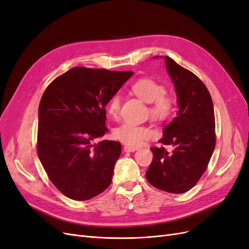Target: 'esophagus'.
I'll return each mask as SVG.
<instances>
[{
    "instance_id": "obj_1",
    "label": "esophagus",
    "mask_w": 249,
    "mask_h": 249,
    "mask_svg": "<svg viewBox=\"0 0 249 249\" xmlns=\"http://www.w3.org/2000/svg\"><path fill=\"white\" fill-rule=\"evenodd\" d=\"M137 149H138V147H132V146H127V145H124V150L126 153H133Z\"/></svg>"
}]
</instances>
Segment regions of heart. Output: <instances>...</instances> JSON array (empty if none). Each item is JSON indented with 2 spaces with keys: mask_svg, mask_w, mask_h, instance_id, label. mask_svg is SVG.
Returning a JSON list of instances; mask_svg holds the SVG:
<instances>
[{
  "mask_svg": "<svg viewBox=\"0 0 249 249\" xmlns=\"http://www.w3.org/2000/svg\"><path fill=\"white\" fill-rule=\"evenodd\" d=\"M132 91L140 100L149 104V115L157 122L168 119L173 112V101L165 94V88L153 79L142 78L132 84ZM120 108V97L114 95L108 105L109 114L116 118ZM153 136V131L147 125L124 123L113 130V137L127 146H138Z\"/></svg>",
  "mask_w": 249,
  "mask_h": 249,
  "instance_id": "1",
  "label": "heart"
}]
</instances>
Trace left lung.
<instances>
[{
    "mask_svg": "<svg viewBox=\"0 0 249 249\" xmlns=\"http://www.w3.org/2000/svg\"><path fill=\"white\" fill-rule=\"evenodd\" d=\"M165 65L175 85L178 110L159 140L171 150L163 146L150 148L154 158L145 176L158 189L179 194L198 182L214 152V107L209 90L198 77L167 56Z\"/></svg>",
    "mask_w": 249,
    "mask_h": 249,
    "instance_id": "obj_1",
    "label": "left lung"
}]
</instances>
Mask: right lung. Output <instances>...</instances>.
Instances as JSON below:
<instances>
[{"label": "right lung", "mask_w": 249, "mask_h": 249, "mask_svg": "<svg viewBox=\"0 0 249 249\" xmlns=\"http://www.w3.org/2000/svg\"><path fill=\"white\" fill-rule=\"evenodd\" d=\"M133 73L73 67L41 97L37 155L51 182L71 199H90L111 184L122 145L93 141L108 132L105 107Z\"/></svg>", "instance_id": "add662e5"}]
</instances>
